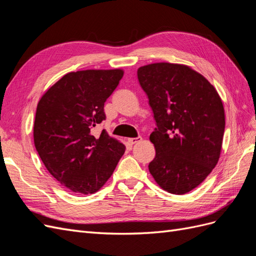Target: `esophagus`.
<instances>
[{"instance_id":"1","label":"esophagus","mask_w":256,"mask_h":256,"mask_svg":"<svg viewBox=\"0 0 256 256\" xmlns=\"http://www.w3.org/2000/svg\"><path fill=\"white\" fill-rule=\"evenodd\" d=\"M141 140H142V136L130 138H128V142H129L131 145H134V144H136V143H138V142H140Z\"/></svg>"}]
</instances>
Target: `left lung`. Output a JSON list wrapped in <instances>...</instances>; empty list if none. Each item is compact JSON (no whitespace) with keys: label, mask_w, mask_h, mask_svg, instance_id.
Here are the masks:
<instances>
[{"label":"left lung","mask_w":256,"mask_h":256,"mask_svg":"<svg viewBox=\"0 0 256 256\" xmlns=\"http://www.w3.org/2000/svg\"><path fill=\"white\" fill-rule=\"evenodd\" d=\"M138 79L157 126L150 136L156 150L150 172L164 190L184 194L219 160L226 128L221 98L202 74L186 65L142 66Z\"/></svg>","instance_id":"obj_1"}]
</instances>
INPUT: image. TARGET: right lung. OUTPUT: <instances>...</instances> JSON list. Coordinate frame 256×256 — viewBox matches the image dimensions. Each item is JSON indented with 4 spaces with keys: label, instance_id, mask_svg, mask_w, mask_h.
Segmentation results:
<instances>
[{
    "label": "right lung",
    "instance_id": "add662e5",
    "mask_svg": "<svg viewBox=\"0 0 256 256\" xmlns=\"http://www.w3.org/2000/svg\"><path fill=\"white\" fill-rule=\"evenodd\" d=\"M120 69L69 72L51 86L37 106L34 143L44 166L68 190L98 191L113 174L126 147L102 130L106 99L122 78Z\"/></svg>",
    "mask_w": 256,
    "mask_h": 256
}]
</instances>
